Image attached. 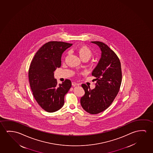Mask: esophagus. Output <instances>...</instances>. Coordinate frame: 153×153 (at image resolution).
Instances as JSON below:
<instances>
[{"label":"esophagus","mask_w":153,"mask_h":153,"mask_svg":"<svg viewBox=\"0 0 153 153\" xmlns=\"http://www.w3.org/2000/svg\"><path fill=\"white\" fill-rule=\"evenodd\" d=\"M79 85V84H78V83H77V82H72V85H73V86H78V85Z\"/></svg>","instance_id":"1"}]
</instances>
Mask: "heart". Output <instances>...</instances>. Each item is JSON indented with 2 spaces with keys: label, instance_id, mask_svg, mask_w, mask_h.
I'll return each instance as SVG.
<instances>
[{
  "label": "heart",
  "instance_id": "1",
  "mask_svg": "<svg viewBox=\"0 0 153 153\" xmlns=\"http://www.w3.org/2000/svg\"><path fill=\"white\" fill-rule=\"evenodd\" d=\"M76 51L82 60H89L93 55L91 50L86 45H80L77 48Z\"/></svg>",
  "mask_w": 153,
  "mask_h": 153
}]
</instances>
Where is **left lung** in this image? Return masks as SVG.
<instances>
[{
    "label": "left lung",
    "instance_id": "1",
    "mask_svg": "<svg viewBox=\"0 0 153 153\" xmlns=\"http://www.w3.org/2000/svg\"><path fill=\"white\" fill-rule=\"evenodd\" d=\"M91 42L100 47L101 57L92 73L97 80L95 88L91 89L82 84L85 93L80 99V104L88 113L95 114L108 108L117 97L122 82V71L120 60L112 50L101 42Z\"/></svg>",
    "mask_w": 153,
    "mask_h": 153
}]
</instances>
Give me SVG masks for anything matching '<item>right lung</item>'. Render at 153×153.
Masks as SVG:
<instances>
[{
	"label": "right lung",
	"instance_id": "add662e5",
	"mask_svg": "<svg viewBox=\"0 0 153 153\" xmlns=\"http://www.w3.org/2000/svg\"><path fill=\"white\" fill-rule=\"evenodd\" d=\"M71 43L50 41L36 52L28 70L31 90L39 105L48 112H54L63 106L65 95L71 87V82L66 79L57 84L54 71L60 67L61 56Z\"/></svg>",
	"mask_w": 153,
	"mask_h": 153
}]
</instances>
